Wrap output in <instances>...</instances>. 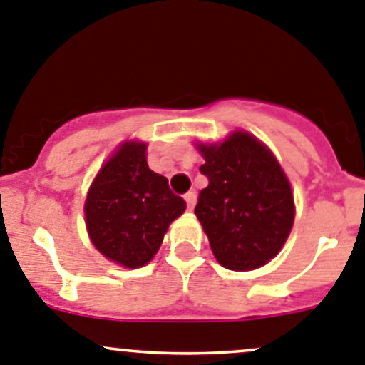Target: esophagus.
<instances>
[{"label": "esophagus", "mask_w": 365, "mask_h": 365, "mask_svg": "<svg viewBox=\"0 0 365 365\" xmlns=\"http://www.w3.org/2000/svg\"><path fill=\"white\" fill-rule=\"evenodd\" d=\"M185 201H187V208L192 210L194 205H196V192H194V190L187 192L185 194Z\"/></svg>", "instance_id": "esophagus-1"}]
</instances>
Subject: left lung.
Returning <instances> with one entry per match:
<instances>
[{
	"label": "left lung",
	"instance_id": "left-lung-1",
	"mask_svg": "<svg viewBox=\"0 0 365 365\" xmlns=\"http://www.w3.org/2000/svg\"><path fill=\"white\" fill-rule=\"evenodd\" d=\"M208 187L196 217L213 256L230 270H254L275 257L295 219L292 185L274 153L252 134L237 130L215 145L200 143Z\"/></svg>",
	"mask_w": 365,
	"mask_h": 365
}]
</instances>
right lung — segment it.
<instances>
[{
	"instance_id": "right-lung-1",
	"label": "right lung",
	"mask_w": 365,
	"mask_h": 365,
	"mask_svg": "<svg viewBox=\"0 0 365 365\" xmlns=\"http://www.w3.org/2000/svg\"><path fill=\"white\" fill-rule=\"evenodd\" d=\"M185 206L171 192L168 178L148 168L146 143L125 141L95 176L84 217L98 252L125 268H141Z\"/></svg>"
}]
</instances>
